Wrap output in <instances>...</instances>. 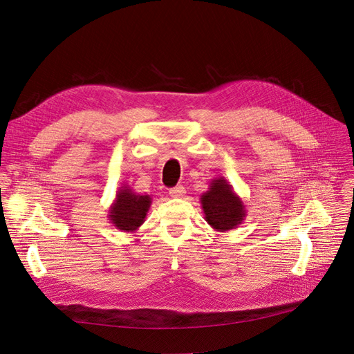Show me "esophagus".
<instances>
[{"label":"esophagus","mask_w":354,"mask_h":354,"mask_svg":"<svg viewBox=\"0 0 354 354\" xmlns=\"http://www.w3.org/2000/svg\"><path fill=\"white\" fill-rule=\"evenodd\" d=\"M168 193H169V196H171V198H181V196H185L186 189L183 186H176L173 189H169Z\"/></svg>","instance_id":"esophagus-1"}]
</instances>
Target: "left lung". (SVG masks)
Returning <instances> with one entry per match:
<instances>
[{
	"label": "left lung",
	"instance_id": "left-lung-1",
	"mask_svg": "<svg viewBox=\"0 0 354 354\" xmlns=\"http://www.w3.org/2000/svg\"><path fill=\"white\" fill-rule=\"evenodd\" d=\"M205 219L216 231L237 228L246 218V206L225 177L211 180L209 189L201 196Z\"/></svg>",
	"mask_w": 354,
	"mask_h": 354
}]
</instances>
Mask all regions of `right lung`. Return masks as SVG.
Wrapping results in <instances>:
<instances>
[{"instance_id": "right-lung-1", "label": "right lung", "mask_w": 354, "mask_h": 354, "mask_svg": "<svg viewBox=\"0 0 354 354\" xmlns=\"http://www.w3.org/2000/svg\"><path fill=\"white\" fill-rule=\"evenodd\" d=\"M151 203L149 194L136 193L129 185H123L118 187L115 199L108 209L109 223L124 233H136L145 223Z\"/></svg>"}]
</instances>
